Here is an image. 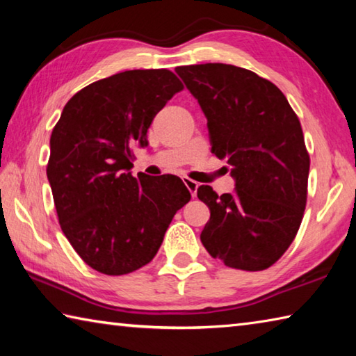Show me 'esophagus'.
Returning <instances> with one entry per match:
<instances>
[{"label": "esophagus", "instance_id": "esophagus-1", "mask_svg": "<svg viewBox=\"0 0 356 356\" xmlns=\"http://www.w3.org/2000/svg\"><path fill=\"white\" fill-rule=\"evenodd\" d=\"M184 184H185L186 188L190 190L191 196L195 197V196H196V193H197V186H200V184H197L196 180H191V179H188V177H185V179H184Z\"/></svg>", "mask_w": 356, "mask_h": 356}]
</instances>
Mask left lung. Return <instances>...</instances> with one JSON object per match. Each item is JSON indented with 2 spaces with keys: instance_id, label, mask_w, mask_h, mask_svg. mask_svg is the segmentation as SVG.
Here are the masks:
<instances>
[{
  "instance_id": "left-lung-1",
  "label": "left lung",
  "mask_w": 356,
  "mask_h": 356,
  "mask_svg": "<svg viewBox=\"0 0 356 356\" xmlns=\"http://www.w3.org/2000/svg\"><path fill=\"white\" fill-rule=\"evenodd\" d=\"M197 100L212 154L231 165L234 193L201 185L210 220L201 232L209 254L232 268H268L293 242L308 196L309 155L297 114L272 81L231 64L176 69Z\"/></svg>"
}]
</instances>
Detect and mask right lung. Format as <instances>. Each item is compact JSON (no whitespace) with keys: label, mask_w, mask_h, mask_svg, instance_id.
Returning <instances> with one entry per match:
<instances>
[{"label":"right lung","mask_w":356,"mask_h":356,"mask_svg":"<svg viewBox=\"0 0 356 356\" xmlns=\"http://www.w3.org/2000/svg\"><path fill=\"white\" fill-rule=\"evenodd\" d=\"M184 84L166 69L125 70L91 83L61 113L47 177L59 225L89 267L125 275L152 261L174 215L190 201L171 174L131 176L155 114Z\"/></svg>","instance_id":"right-lung-1"}]
</instances>
